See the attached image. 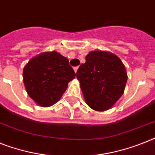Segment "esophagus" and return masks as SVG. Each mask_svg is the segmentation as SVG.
Returning <instances> with one entry per match:
<instances>
[{
  "label": "esophagus",
  "mask_w": 155,
  "mask_h": 155,
  "mask_svg": "<svg viewBox=\"0 0 155 155\" xmlns=\"http://www.w3.org/2000/svg\"><path fill=\"white\" fill-rule=\"evenodd\" d=\"M78 68H79V67H74L73 69H74V71H75V72L76 73V71H77Z\"/></svg>",
  "instance_id": "34e87169"
}]
</instances>
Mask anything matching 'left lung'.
Returning a JSON list of instances; mask_svg holds the SVG:
<instances>
[{
    "label": "left lung",
    "mask_w": 155,
    "mask_h": 155,
    "mask_svg": "<svg viewBox=\"0 0 155 155\" xmlns=\"http://www.w3.org/2000/svg\"><path fill=\"white\" fill-rule=\"evenodd\" d=\"M76 72L86 104L97 111L112 107L124 93L127 81L125 66L110 51H91Z\"/></svg>",
    "instance_id": "obj_1"
}]
</instances>
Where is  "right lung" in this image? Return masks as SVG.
Returning <instances> with one entry per match:
<instances>
[{
	"label": "right lung",
	"instance_id": "obj_1",
	"mask_svg": "<svg viewBox=\"0 0 155 155\" xmlns=\"http://www.w3.org/2000/svg\"><path fill=\"white\" fill-rule=\"evenodd\" d=\"M75 77L68 59L56 51L36 55L25 64L23 81L28 95L39 106H52Z\"/></svg>",
	"mask_w": 155,
	"mask_h": 155
}]
</instances>
